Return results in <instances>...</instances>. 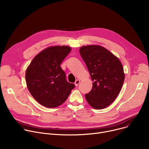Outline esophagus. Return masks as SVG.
<instances>
[{
  "label": "esophagus",
  "mask_w": 149,
  "mask_h": 149,
  "mask_svg": "<svg viewBox=\"0 0 149 149\" xmlns=\"http://www.w3.org/2000/svg\"><path fill=\"white\" fill-rule=\"evenodd\" d=\"M80 80H77L75 81L74 84H75V85L76 86H77L79 85V84L80 83Z\"/></svg>",
  "instance_id": "esophagus-1"
}]
</instances>
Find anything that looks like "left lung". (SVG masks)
<instances>
[{
	"instance_id": "obj_1",
	"label": "left lung",
	"mask_w": 149,
	"mask_h": 149,
	"mask_svg": "<svg viewBox=\"0 0 149 149\" xmlns=\"http://www.w3.org/2000/svg\"><path fill=\"white\" fill-rule=\"evenodd\" d=\"M79 51L93 81L92 89L85 95L86 99L93 108L104 109L116 99L122 88L125 77L123 65L102 46H84Z\"/></svg>"
}]
</instances>
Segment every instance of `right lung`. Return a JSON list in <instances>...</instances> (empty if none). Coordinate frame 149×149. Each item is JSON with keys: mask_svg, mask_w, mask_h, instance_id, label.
<instances>
[{"mask_svg": "<svg viewBox=\"0 0 149 149\" xmlns=\"http://www.w3.org/2000/svg\"><path fill=\"white\" fill-rule=\"evenodd\" d=\"M71 51L66 46H56L38 54L26 69L28 89L40 104L49 108L63 103L75 85L66 80V74L60 66Z\"/></svg>", "mask_w": 149, "mask_h": 149, "instance_id": "1", "label": "right lung"}]
</instances>
